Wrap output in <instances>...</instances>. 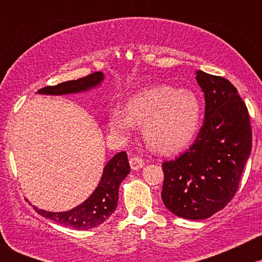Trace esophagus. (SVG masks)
I'll list each match as a JSON object with an SVG mask.
<instances>
[{"mask_svg":"<svg viewBox=\"0 0 262 262\" xmlns=\"http://www.w3.org/2000/svg\"><path fill=\"white\" fill-rule=\"evenodd\" d=\"M129 164H130V167L133 170H139L145 165V162L141 160L140 158H138V156H133V158H130V160H129Z\"/></svg>","mask_w":262,"mask_h":262,"instance_id":"esophagus-1","label":"esophagus"}]
</instances>
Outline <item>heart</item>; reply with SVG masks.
Listing matches in <instances>:
<instances>
[{"label": "heart", "instance_id": "heart-1", "mask_svg": "<svg viewBox=\"0 0 262 262\" xmlns=\"http://www.w3.org/2000/svg\"><path fill=\"white\" fill-rule=\"evenodd\" d=\"M201 103L188 90L155 85L135 93L127 110L116 108L110 117V128L117 137L127 139L137 125H143V137L156 151L176 152L191 143L201 122Z\"/></svg>", "mask_w": 262, "mask_h": 262}]
</instances>
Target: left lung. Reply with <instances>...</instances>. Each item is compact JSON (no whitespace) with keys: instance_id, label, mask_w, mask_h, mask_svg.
Listing matches in <instances>:
<instances>
[{"instance_id":"obj_1","label":"left lung","mask_w":262,"mask_h":262,"mask_svg":"<svg viewBox=\"0 0 262 262\" xmlns=\"http://www.w3.org/2000/svg\"><path fill=\"white\" fill-rule=\"evenodd\" d=\"M206 113L196 140L175 160L162 162L161 198L171 213L206 219L223 209L239 188L251 152L248 108L227 79L196 71Z\"/></svg>"}]
</instances>
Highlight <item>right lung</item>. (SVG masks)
I'll list each match as a JSON object with an SVG mask.
<instances>
[{"label":"right lung","mask_w":262,"mask_h":262,"mask_svg":"<svg viewBox=\"0 0 262 262\" xmlns=\"http://www.w3.org/2000/svg\"><path fill=\"white\" fill-rule=\"evenodd\" d=\"M104 79L101 71L93 73L79 80L66 81L56 86H47L38 91L40 95L61 96L70 93L86 92L100 86ZM130 172L128 156L125 151L116 154L103 167V173L97 187L85 202L66 212H48L33 206L38 214L56 222L58 224L71 227L74 229L87 230L97 227L107 221L118 204L119 185Z\"/></svg>","instance_id":"add662e5"}]
</instances>
